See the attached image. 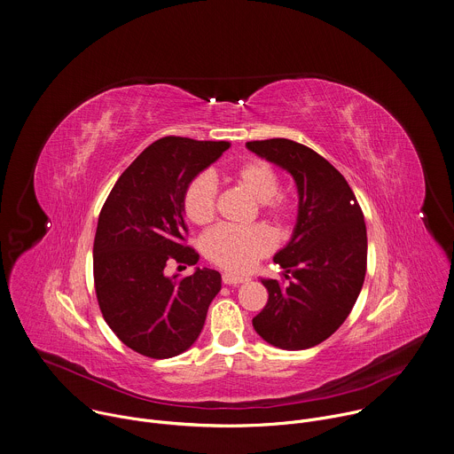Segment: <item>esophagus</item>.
Instances as JSON below:
<instances>
[{"instance_id": "esophagus-1", "label": "esophagus", "mask_w": 454, "mask_h": 454, "mask_svg": "<svg viewBox=\"0 0 454 454\" xmlns=\"http://www.w3.org/2000/svg\"><path fill=\"white\" fill-rule=\"evenodd\" d=\"M244 281H246L244 276H237V274H230V272L223 274V283L224 285H239V283H244Z\"/></svg>"}]
</instances>
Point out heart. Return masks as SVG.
Masks as SVG:
<instances>
[{"label": "heart", "instance_id": "1", "mask_svg": "<svg viewBox=\"0 0 454 454\" xmlns=\"http://www.w3.org/2000/svg\"><path fill=\"white\" fill-rule=\"evenodd\" d=\"M231 178L249 196L260 203V210L274 219L283 221L290 212L288 200L279 194V176L263 160H249L240 164ZM217 184L208 173H201L191 180L184 194V210L194 224H208L215 215ZM274 247L272 233L263 226H217L203 237V253L215 265L246 272L260 258L269 254Z\"/></svg>", "mask_w": 454, "mask_h": 454}]
</instances>
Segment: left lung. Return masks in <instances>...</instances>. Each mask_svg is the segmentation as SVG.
<instances>
[{
  "instance_id": "1",
  "label": "left lung",
  "mask_w": 454,
  "mask_h": 454,
  "mask_svg": "<svg viewBox=\"0 0 454 454\" xmlns=\"http://www.w3.org/2000/svg\"><path fill=\"white\" fill-rule=\"evenodd\" d=\"M286 171L297 189L290 240L274 262L288 285L260 278L269 292L254 332L270 346L301 351L332 337L353 310L367 269V230L346 178L314 149L288 138L246 142Z\"/></svg>"
}]
</instances>
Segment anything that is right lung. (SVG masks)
<instances>
[{
    "mask_svg": "<svg viewBox=\"0 0 454 454\" xmlns=\"http://www.w3.org/2000/svg\"><path fill=\"white\" fill-rule=\"evenodd\" d=\"M228 142L164 137L131 162L108 194L94 237V285L101 314L129 349L173 358L200 337L221 274L196 267L168 276L169 260L196 265L185 247L184 194L192 178L221 159Z\"/></svg>",
    "mask_w": 454,
    "mask_h": 454,
    "instance_id": "right-lung-1",
    "label": "right lung"
}]
</instances>
